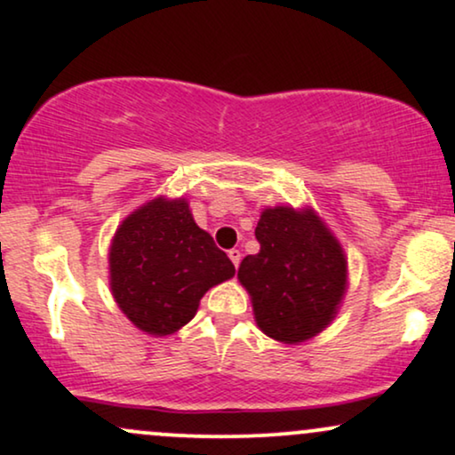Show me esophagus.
Returning <instances> with one entry per match:
<instances>
[{
    "instance_id": "esophagus-1",
    "label": "esophagus",
    "mask_w": 455,
    "mask_h": 455,
    "mask_svg": "<svg viewBox=\"0 0 455 455\" xmlns=\"http://www.w3.org/2000/svg\"><path fill=\"white\" fill-rule=\"evenodd\" d=\"M228 258H231V262L235 264V267H239V262H241V251H239V250H228Z\"/></svg>"
}]
</instances>
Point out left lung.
<instances>
[{"label":"left lung","mask_w":455,"mask_h":455,"mask_svg":"<svg viewBox=\"0 0 455 455\" xmlns=\"http://www.w3.org/2000/svg\"><path fill=\"white\" fill-rule=\"evenodd\" d=\"M256 239L260 251L241 260L237 277L251 298L258 327L283 344L317 336L347 294L342 245L315 210L290 205L264 210Z\"/></svg>","instance_id":"1"}]
</instances>
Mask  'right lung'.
Segmentation results:
<instances>
[{
    "mask_svg": "<svg viewBox=\"0 0 455 455\" xmlns=\"http://www.w3.org/2000/svg\"><path fill=\"white\" fill-rule=\"evenodd\" d=\"M233 275V262L195 224L182 197L147 201L119 224L108 247L115 302L151 336L187 325L205 291Z\"/></svg>",
    "mask_w": 455,
    "mask_h": 455,
    "instance_id": "add662e5",
    "label": "right lung"
}]
</instances>
